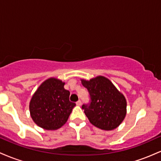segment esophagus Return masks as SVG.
<instances>
[{
  "mask_svg": "<svg viewBox=\"0 0 161 161\" xmlns=\"http://www.w3.org/2000/svg\"><path fill=\"white\" fill-rule=\"evenodd\" d=\"M76 104L78 105V106H81V105H82V101H81L80 100H79V101L76 102Z\"/></svg>",
  "mask_w": 161,
  "mask_h": 161,
  "instance_id": "1",
  "label": "esophagus"
}]
</instances>
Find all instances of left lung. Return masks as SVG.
Segmentation results:
<instances>
[{
	"mask_svg": "<svg viewBox=\"0 0 161 161\" xmlns=\"http://www.w3.org/2000/svg\"><path fill=\"white\" fill-rule=\"evenodd\" d=\"M82 84L90 96V102L82 106L90 123L103 130H112L119 126L126 114L124 96L104 76L89 81L82 79Z\"/></svg>",
	"mask_w": 161,
	"mask_h": 161,
	"instance_id": "left-lung-1",
	"label": "left lung"
}]
</instances>
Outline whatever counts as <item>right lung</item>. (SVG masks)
<instances>
[{
    "label": "right lung",
    "instance_id": "1",
    "mask_svg": "<svg viewBox=\"0 0 161 161\" xmlns=\"http://www.w3.org/2000/svg\"><path fill=\"white\" fill-rule=\"evenodd\" d=\"M62 81L51 78L45 81L35 92L29 110L33 121L38 126L55 130L67 121L75 104L69 101V92Z\"/></svg>",
    "mask_w": 161,
    "mask_h": 161
}]
</instances>
